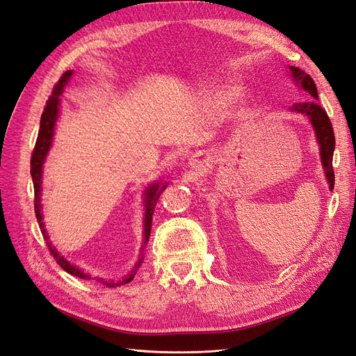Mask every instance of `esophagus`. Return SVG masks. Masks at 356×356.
I'll list each match as a JSON object with an SVG mask.
<instances>
[{
    "label": "esophagus",
    "instance_id": "obj_1",
    "mask_svg": "<svg viewBox=\"0 0 356 356\" xmlns=\"http://www.w3.org/2000/svg\"><path fill=\"white\" fill-rule=\"evenodd\" d=\"M198 164H200V161L195 156H192L191 158V165H193V167H198Z\"/></svg>",
    "mask_w": 356,
    "mask_h": 356
}]
</instances>
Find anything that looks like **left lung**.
Listing matches in <instances>:
<instances>
[{
  "mask_svg": "<svg viewBox=\"0 0 356 356\" xmlns=\"http://www.w3.org/2000/svg\"><path fill=\"white\" fill-rule=\"evenodd\" d=\"M291 76L296 81V84H299L300 88H303L306 93H309L311 99L314 100H307L302 103H294L291 106L293 112L297 113H305V115L311 121L312 127L316 134V140L319 145V154H321V163H323L324 171H325V177L330 185V191L334 189V170H332V154H334V146H336V139H334V131H332V125L331 121L327 115V112L324 108H321L316 100H318V91L315 81L311 78V75H307L305 71H302L300 67L290 66Z\"/></svg>",
  "mask_w": 356,
  "mask_h": 356,
  "instance_id": "left-lung-1",
  "label": "left lung"
}]
</instances>
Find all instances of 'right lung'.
Here are the masks:
<instances>
[{
  "label": "right lung",
  "mask_w": 356,
  "mask_h": 356,
  "mask_svg": "<svg viewBox=\"0 0 356 356\" xmlns=\"http://www.w3.org/2000/svg\"><path fill=\"white\" fill-rule=\"evenodd\" d=\"M74 71H66L59 81H57V84L54 86L53 88V93L51 96L49 97L47 100V105H45L44 108V112L41 115V124H40V131H38V137H37V142H35V147H33V152H32V156H31V176H32V181H33V192H35V200H33V202H35V216H37V220H38V225H40V229H41V234L44 236V239L47 241V245H49V250L51 256L54 257V260L57 261V265H59L63 270H66L67 273L74 275V277H78V278H83V280H90L91 277L88 273H86L84 270H81L79 268H76L75 265H71L70 261H67L63 256H60L59 251H57L49 241V235H47V231H45L44 227V222H42V211H41V177H42V164L45 161V156H47L50 147H51V143H53V134H54V125H56V121H57V115H59V105H60V95L63 93V87L67 84V81H70V78L72 76ZM167 188V185H161V183L156 181L154 183V185L149 186L146 191H145V207H146V211H145V232H143V238L145 241L143 243L146 244L149 236H151V227H152V216H154V210H155V205L158 202V198L159 195H161V192ZM145 247V245H143ZM142 247V250H143ZM142 263V259H139V263H137L134 270L129 275L127 278L122 280V281H103V280H97L100 282H105L108 286H118L121 284H127L130 282L134 275H136V270L137 268L140 266Z\"/></svg>",
  "instance_id": "1"
}]
</instances>
